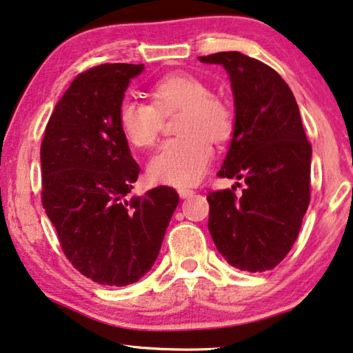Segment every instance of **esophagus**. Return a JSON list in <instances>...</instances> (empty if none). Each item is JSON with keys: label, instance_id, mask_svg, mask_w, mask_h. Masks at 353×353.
<instances>
[{"label": "esophagus", "instance_id": "34e87169", "mask_svg": "<svg viewBox=\"0 0 353 353\" xmlns=\"http://www.w3.org/2000/svg\"><path fill=\"white\" fill-rule=\"evenodd\" d=\"M178 194H180L181 199H188V197H192L194 196V191L189 188H180L178 189Z\"/></svg>", "mask_w": 353, "mask_h": 353}]
</instances>
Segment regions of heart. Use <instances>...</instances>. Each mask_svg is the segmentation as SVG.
I'll return each instance as SVG.
<instances>
[{
  "instance_id": "1",
  "label": "heart",
  "mask_w": 353,
  "mask_h": 353,
  "mask_svg": "<svg viewBox=\"0 0 353 353\" xmlns=\"http://www.w3.org/2000/svg\"><path fill=\"white\" fill-rule=\"evenodd\" d=\"M152 103L134 97L121 101L117 124L124 139L135 148L156 141L162 116L181 111L176 122L180 137L157 148L148 162L151 181L168 186H191L202 180L213 159L212 141L232 134L234 114L226 101L210 94L202 79L188 73L168 74L151 88Z\"/></svg>"
}]
</instances>
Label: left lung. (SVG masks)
<instances>
[{
  "label": "left lung",
  "instance_id": "obj_1",
  "mask_svg": "<svg viewBox=\"0 0 353 353\" xmlns=\"http://www.w3.org/2000/svg\"><path fill=\"white\" fill-rule=\"evenodd\" d=\"M199 60L221 65L231 79L236 119L218 175L247 185L240 196L234 189L208 194V231L229 264L263 272L287 256L299 234L310 201L312 146L277 71L237 50Z\"/></svg>",
  "mask_w": 353,
  "mask_h": 353
}]
</instances>
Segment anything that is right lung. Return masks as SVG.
I'll return each instance as SVG.
<instances>
[{"mask_svg": "<svg viewBox=\"0 0 353 353\" xmlns=\"http://www.w3.org/2000/svg\"><path fill=\"white\" fill-rule=\"evenodd\" d=\"M145 65L105 63L65 92L41 145L43 207L71 264L108 287L150 272L180 202L159 186L127 199L140 173L117 124L130 81Z\"/></svg>", "mask_w": 353, "mask_h": 353, "instance_id": "1", "label": "right lung"}]
</instances>
